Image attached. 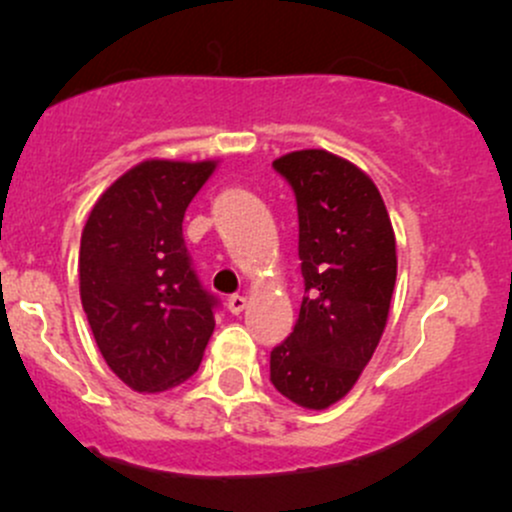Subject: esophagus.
<instances>
[{
  "label": "esophagus",
  "instance_id": "esophagus-1",
  "mask_svg": "<svg viewBox=\"0 0 512 512\" xmlns=\"http://www.w3.org/2000/svg\"><path fill=\"white\" fill-rule=\"evenodd\" d=\"M245 305H248V298H245V296H231V298H228V310H231L233 315L243 313Z\"/></svg>",
  "mask_w": 512,
  "mask_h": 512
}]
</instances>
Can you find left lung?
I'll list each match as a JSON object with an SVG mask.
<instances>
[{"label":"left lung","instance_id":"8db88e82","mask_svg":"<svg viewBox=\"0 0 512 512\" xmlns=\"http://www.w3.org/2000/svg\"><path fill=\"white\" fill-rule=\"evenodd\" d=\"M296 192L305 296L296 327L269 356V378L303 409H327L361 378L383 337L397 245L383 197L361 168L325 149L276 158Z\"/></svg>","mask_w":512,"mask_h":512}]
</instances>
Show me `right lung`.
I'll return each mask as SVG.
<instances>
[{"label": "right lung", "instance_id": "1", "mask_svg": "<svg viewBox=\"0 0 512 512\" xmlns=\"http://www.w3.org/2000/svg\"><path fill=\"white\" fill-rule=\"evenodd\" d=\"M216 166L137 163L98 197L81 233V305L105 363L134 392L185 383L214 332L219 301L192 269L182 219Z\"/></svg>", "mask_w": 512, "mask_h": 512}]
</instances>
